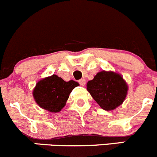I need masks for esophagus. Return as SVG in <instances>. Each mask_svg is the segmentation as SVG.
I'll return each instance as SVG.
<instances>
[{
    "mask_svg": "<svg viewBox=\"0 0 157 157\" xmlns=\"http://www.w3.org/2000/svg\"><path fill=\"white\" fill-rule=\"evenodd\" d=\"M79 83H80V84L81 85V86H84L85 83H86V80H85V79H80V80H79Z\"/></svg>",
    "mask_w": 157,
    "mask_h": 157,
    "instance_id": "esophagus-1",
    "label": "esophagus"
}]
</instances>
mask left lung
<instances>
[{
	"mask_svg": "<svg viewBox=\"0 0 157 157\" xmlns=\"http://www.w3.org/2000/svg\"><path fill=\"white\" fill-rule=\"evenodd\" d=\"M86 90L102 109L113 110L125 100L128 85L121 74L102 71L87 82Z\"/></svg>",
	"mask_w": 157,
	"mask_h": 157,
	"instance_id": "1",
	"label": "left lung"
}]
</instances>
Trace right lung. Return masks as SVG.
<instances>
[{"mask_svg": "<svg viewBox=\"0 0 157 157\" xmlns=\"http://www.w3.org/2000/svg\"><path fill=\"white\" fill-rule=\"evenodd\" d=\"M79 83L74 80L64 81L56 74L41 79L33 90L35 102L42 109L58 113L64 107L73 89Z\"/></svg>", "mask_w": 157, "mask_h": 157, "instance_id": "right-lung-1", "label": "right lung"}]
</instances>
